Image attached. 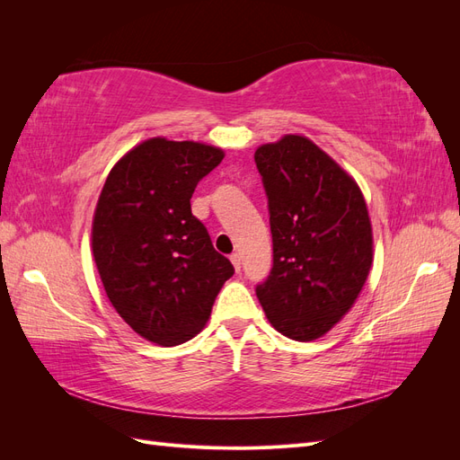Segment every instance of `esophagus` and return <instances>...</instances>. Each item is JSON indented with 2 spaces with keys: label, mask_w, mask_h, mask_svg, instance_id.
Segmentation results:
<instances>
[{
  "label": "esophagus",
  "mask_w": 460,
  "mask_h": 460,
  "mask_svg": "<svg viewBox=\"0 0 460 460\" xmlns=\"http://www.w3.org/2000/svg\"><path fill=\"white\" fill-rule=\"evenodd\" d=\"M230 261H232V264H234L235 272H240V270H242V257H240L238 253H232V255H230Z\"/></svg>",
  "instance_id": "34e87169"
}]
</instances>
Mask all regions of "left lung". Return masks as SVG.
Masks as SVG:
<instances>
[{
    "mask_svg": "<svg viewBox=\"0 0 460 460\" xmlns=\"http://www.w3.org/2000/svg\"><path fill=\"white\" fill-rule=\"evenodd\" d=\"M269 198L272 270L257 286L282 336L313 341L349 313L372 267V226L355 180L309 137L255 151Z\"/></svg>",
    "mask_w": 460,
    "mask_h": 460,
    "instance_id": "obj_1",
    "label": "left lung"
}]
</instances>
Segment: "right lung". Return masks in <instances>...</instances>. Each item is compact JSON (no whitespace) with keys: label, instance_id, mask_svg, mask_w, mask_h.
Listing matches in <instances>:
<instances>
[{"label":"right lung","instance_id":"right-lung-1","mask_svg":"<svg viewBox=\"0 0 460 460\" xmlns=\"http://www.w3.org/2000/svg\"><path fill=\"white\" fill-rule=\"evenodd\" d=\"M225 151L151 137L111 169L92 222V252L105 294L136 333L164 347L203 330L234 274L191 215L198 182Z\"/></svg>","mask_w":460,"mask_h":460}]
</instances>
